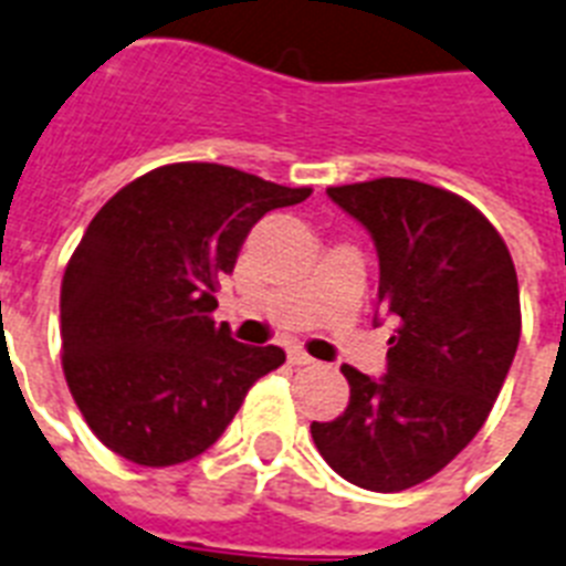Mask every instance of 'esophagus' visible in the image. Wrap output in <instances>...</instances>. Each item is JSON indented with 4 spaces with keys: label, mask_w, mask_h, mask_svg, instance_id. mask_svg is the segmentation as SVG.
<instances>
[{
    "label": "esophagus",
    "mask_w": 566,
    "mask_h": 566,
    "mask_svg": "<svg viewBox=\"0 0 566 566\" xmlns=\"http://www.w3.org/2000/svg\"><path fill=\"white\" fill-rule=\"evenodd\" d=\"M287 360H291L293 366H314V363H316L314 357L307 355V352L302 346H293L291 352H287Z\"/></svg>",
    "instance_id": "1"
}]
</instances>
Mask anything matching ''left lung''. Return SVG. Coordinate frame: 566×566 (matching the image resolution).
Returning a JSON list of instances; mask_svg holds the SVG:
<instances>
[{
    "label": "left lung",
    "mask_w": 566,
    "mask_h": 566,
    "mask_svg": "<svg viewBox=\"0 0 566 566\" xmlns=\"http://www.w3.org/2000/svg\"><path fill=\"white\" fill-rule=\"evenodd\" d=\"M328 197L375 241L378 302L398 328L387 375L343 366L348 407L311 436L343 480L412 489L480 433L497 401L521 339L517 273L497 229L453 191L380 177Z\"/></svg>",
    "instance_id": "left-lung-1"
}]
</instances>
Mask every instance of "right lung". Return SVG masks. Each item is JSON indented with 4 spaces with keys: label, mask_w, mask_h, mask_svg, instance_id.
Here are the masks:
<instances>
[{
    "label": "right lung",
    "mask_w": 566,
    "mask_h": 566,
    "mask_svg": "<svg viewBox=\"0 0 566 566\" xmlns=\"http://www.w3.org/2000/svg\"><path fill=\"white\" fill-rule=\"evenodd\" d=\"M305 197L229 165L177 163L101 206L63 273L60 339L69 392L113 453L148 468L200 457L282 366V348L243 346L211 311L250 229Z\"/></svg>",
    "instance_id": "right-lung-1"
}]
</instances>
